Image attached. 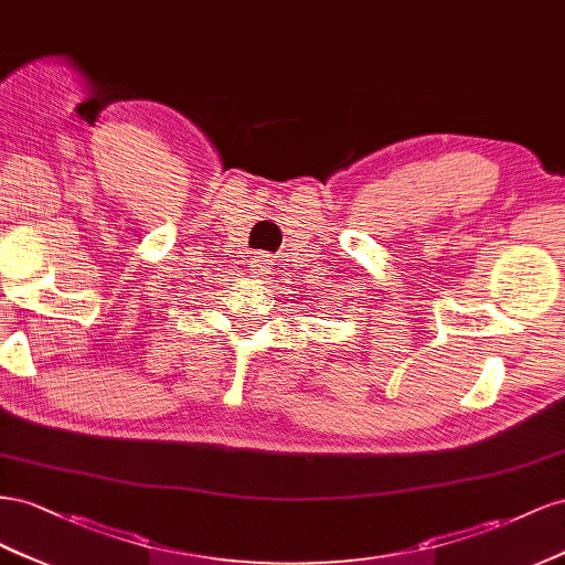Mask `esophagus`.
<instances>
[{
    "mask_svg": "<svg viewBox=\"0 0 565 565\" xmlns=\"http://www.w3.org/2000/svg\"><path fill=\"white\" fill-rule=\"evenodd\" d=\"M267 265H269V260H267L265 253H255V255L250 257V267H253L255 271H263Z\"/></svg>",
    "mask_w": 565,
    "mask_h": 565,
    "instance_id": "1",
    "label": "esophagus"
}]
</instances>
